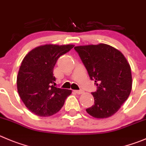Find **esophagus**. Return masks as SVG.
<instances>
[{"label": "esophagus", "instance_id": "esophagus-1", "mask_svg": "<svg viewBox=\"0 0 146 146\" xmlns=\"http://www.w3.org/2000/svg\"><path fill=\"white\" fill-rule=\"evenodd\" d=\"M75 93H76L77 94H82V93H84L83 90H74Z\"/></svg>", "mask_w": 146, "mask_h": 146}]
</instances>
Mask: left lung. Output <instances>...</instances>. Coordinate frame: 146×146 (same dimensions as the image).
Instances as JSON below:
<instances>
[{
	"mask_svg": "<svg viewBox=\"0 0 146 146\" xmlns=\"http://www.w3.org/2000/svg\"><path fill=\"white\" fill-rule=\"evenodd\" d=\"M74 49L97 86V90L92 93L94 105L86 111L96 118L111 116L131 93L132 75L129 63L121 51L104 43L76 46Z\"/></svg>",
	"mask_w": 146,
	"mask_h": 146,
	"instance_id": "obj_1",
	"label": "left lung"
}]
</instances>
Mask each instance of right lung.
Masks as SVG:
<instances>
[{
  "instance_id": "right-lung-1",
  "label": "right lung",
  "mask_w": 146,
  "mask_h": 146,
  "mask_svg": "<svg viewBox=\"0 0 146 146\" xmlns=\"http://www.w3.org/2000/svg\"><path fill=\"white\" fill-rule=\"evenodd\" d=\"M73 45L46 44L33 49L23 60L17 76L18 94L27 108L41 117L60 111L72 91L56 87L53 68Z\"/></svg>"
}]
</instances>
